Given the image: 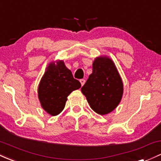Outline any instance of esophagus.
<instances>
[{
    "label": "esophagus",
    "mask_w": 161,
    "mask_h": 161,
    "mask_svg": "<svg viewBox=\"0 0 161 161\" xmlns=\"http://www.w3.org/2000/svg\"><path fill=\"white\" fill-rule=\"evenodd\" d=\"M85 82H86V80H85V79H80V83H81V85H82V86L85 84Z\"/></svg>",
    "instance_id": "esophagus-1"
}]
</instances>
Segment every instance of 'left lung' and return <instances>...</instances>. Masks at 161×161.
<instances>
[{
  "instance_id": "1",
  "label": "left lung",
  "mask_w": 161,
  "mask_h": 161,
  "mask_svg": "<svg viewBox=\"0 0 161 161\" xmlns=\"http://www.w3.org/2000/svg\"><path fill=\"white\" fill-rule=\"evenodd\" d=\"M90 107L99 114L112 112L121 99L123 84L114 63L98 57L92 64V73L81 89Z\"/></svg>"
}]
</instances>
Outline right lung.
Listing matches in <instances>:
<instances>
[{"instance_id": "obj_1", "label": "right lung", "mask_w": 161, "mask_h": 161, "mask_svg": "<svg viewBox=\"0 0 161 161\" xmlns=\"http://www.w3.org/2000/svg\"><path fill=\"white\" fill-rule=\"evenodd\" d=\"M80 87L63 61H58L57 65L50 63L39 85V99L46 112L56 115L64 108L68 95Z\"/></svg>"}]
</instances>
